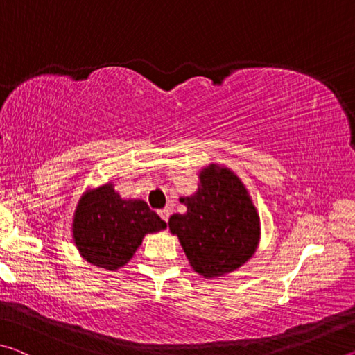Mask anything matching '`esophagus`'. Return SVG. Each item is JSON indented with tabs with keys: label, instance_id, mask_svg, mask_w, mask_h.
<instances>
[{
	"label": "esophagus",
	"instance_id": "obj_1",
	"mask_svg": "<svg viewBox=\"0 0 355 355\" xmlns=\"http://www.w3.org/2000/svg\"><path fill=\"white\" fill-rule=\"evenodd\" d=\"M158 214L161 216V219H163L164 222H167V220H169V216H171V211H169V209H167V208H164V209H159V211H158Z\"/></svg>",
	"mask_w": 355,
	"mask_h": 355
}]
</instances>
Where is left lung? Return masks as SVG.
Instances as JSON below:
<instances>
[{"label": "left lung", "mask_w": 355, "mask_h": 355, "mask_svg": "<svg viewBox=\"0 0 355 355\" xmlns=\"http://www.w3.org/2000/svg\"><path fill=\"white\" fill-rule=\"evenodd\" d=\"M186 213L169 219V230L197 274L205 279L236 271L257 252L261 228L254 200L235 172L220 164L199 171V189L180 197Z\"/></svg>", "instance_id": "1"}]
</instances>
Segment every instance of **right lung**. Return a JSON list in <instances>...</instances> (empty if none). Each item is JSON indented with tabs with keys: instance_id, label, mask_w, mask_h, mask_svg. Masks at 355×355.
Returning a JSON list of instances; mask_svg holds the SVG:
<instances>
[{
	"instance_id": "obj_1",
	"label": "right lung",
	"mask_w": 355,
	"mask_h": 355,
	"mask_svg": "<svg viewBox=\"0 0 355 355\" xmlns=\"http://www.w3.org/2000/svg\"><path fill=\"white\" fill-rule=\"evenodd\" d=\"M166 227L146 202L122 199L107 182L81 194L71 219V236L87 263L117 271L133 258L144 236Z\"/></svg>"
}]
</instances>
